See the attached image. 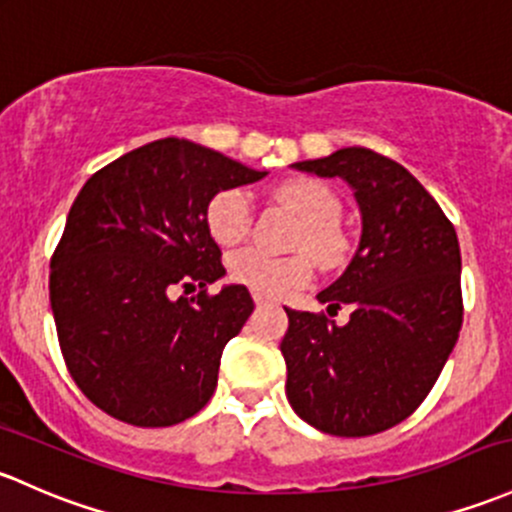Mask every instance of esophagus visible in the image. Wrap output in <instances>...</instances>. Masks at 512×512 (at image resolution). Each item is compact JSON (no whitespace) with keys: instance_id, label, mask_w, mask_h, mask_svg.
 <instances>
[{"instance_id":"obj_1","label":"esophagus","mask_w":512,"mask_h":512,"mask_svg":"<svg viewBox=\"0 0 512 512\" xmlns=\"http://www.w3.org/2000/svg\"><path fill=\"white\" fill-rule=\"evenodd\" d=\"M252 301H255L257 306H265V304H270V299H267V297H262V294H257V292H252Z\"/></svg>"}]
</instances>
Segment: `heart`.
I'll return each mask as SVG.
<instances>
[{
  "instance_id": "b5f03b06",
  "label": "heart",
  "mask_w": 512,
  "mask_h": 512,
  "mask_svg": "<svg viewBox=\"0 0 512 512\" xmlns=\"http://www.w3.org/2000/svg\"><path fill=\"white\" fill-rule=\"evenodd\" d=\"M272 196L297 218L292 233L294 250H306L321 270H333L343 262L348 240L338 228L341 201L324 181L311 176H294L274 186ZM206 225L211 238L223 247L245 240L252 225V203L242 188H223L208 201ZM314 267L304 252L272 257L267 252L245 247L228 257V277L240 287L262 297H282L311 282Z\"/></svg>"
}]
</instances>
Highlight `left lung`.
I'll use <instances>...</instances> for the list:
<instances>
[{
	"mask_svg": "<svg viewBox=\"0 0 512 512\" xmlns=\"http://www.w3.org/2000/svg\"><path fill=\"white\" fill-rule=\"evenodd\" d=\"M306 174L341 176L363 215L346 272L319 294L325 311L287 309L282 338L289 405L333 437H370L407 419L437 383L464 321L461 250L439 203L400 166L365 147L297 161Z\"/></svg>",
	"mask_w": 512,
	"mask_h": 512,
	"instance_id": "left-lung-1",
	"label": "left lung"
}]
</instances>
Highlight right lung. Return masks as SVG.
<instances>
[{"label": "right lung", "instance_id": "1", "mask_svg": "<svg viewBox=\"0 0 512 512\" xmlns=\"http://www.w3.org/2000/svg\"><path fill=\"white\" fill-rule=\"evenodd\" d=\"M213 149L166 137L95 171L51 257L58 346L83 395L120 422L171 427L218 385L220 353L252 314L250 292L223 277L208 201L260 181ZM176 286L198 288L171 300Z\"/></svg>", "mask_w": 512, "mask_h": 512}]
</instances>
